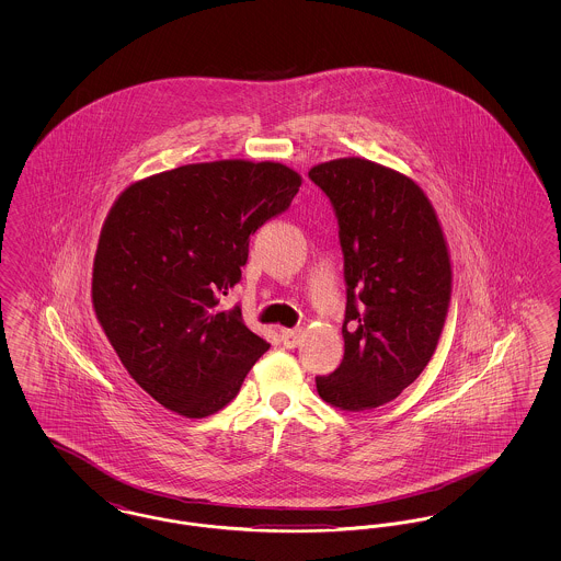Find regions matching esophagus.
Listing matches in <instances>:
<instances>
[{"mask_svg": "<svg viewBox=\"0 0 561 561\" xmlns=\"http://www.w3.org/2000/svg\"><path fill=\"white\" fill-rule=\"evenodd\" d=\"M305 332L302 330H282V343L284 347L294 348L302 343Z\"/></svg>", "mask_w": 561, "mask_h": 561, "instance_id": "esophagus-1", "label": "esophagus"}]
</instances>
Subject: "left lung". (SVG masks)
<instances>
[{
    "instance_id": "1",
    "label": "left lung",
    "mask_w": 561,
    "mask_h": 561,
    "mask_svg": "<svg viewBox=\"0 0 561 561\" xmlns=\"http://www.w3.org/2000/svg\"><path fill=\"white\" fill-rule=\"evenodd\" d=\"M309 179L330 197L345 254V357L318 376L347 412L396 400L427 368L453 298V263L425 191L364 158L323 161Z\"/></svg>"
}]
</instances>
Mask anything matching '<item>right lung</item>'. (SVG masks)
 Returning <instances> with one entry per match:
<instances>
[{"instance_id":"right-lung-1","label":"right lung","mask_w":561,"mask_h":561,"mask_svg":"<svg viewBox=\"0 0 561 561\" xmlns=\"http://www.w3.org/2000/svg\"><path fill=\"white\" fill-rule=\"evenodd\" d=\"M277 161L187 163L140 179L111 206L92 268V305L124 368L163 408L204 419L240 393L268 348L220 309L250 236L298 193Z\"/></svg>"}]
</instances>
